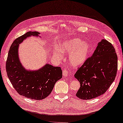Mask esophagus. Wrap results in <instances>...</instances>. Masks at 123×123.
Returning <instances> with one entry per match:
<instances>
[{
    "instance_id": "34e87169",
    "label": "esophagus",
    "mask_w": 123,
    "mask_h": 123,
    "mask_svg": "<svg viewBox=\"0 0 123 123\" xmlns=\"http://www.w3.org/2000/svg\"><path fill=\"white\" fill-rule=\"evenodd\" d=\"M69 74H70L69 72L66 69H65L63 71H62V75H63V76L65 77H66L68 76L69 75Z\"/></svg>"
}]
</instances>
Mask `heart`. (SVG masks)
Wrapping results in <instances>:
<instances>
[{"instance_id":"1","label":"heart","mask_w":123,"mask_h":123,"mask_svg":"<svg viewBox=\"0 0 123 123\" xmlns=\"http://www.w3.org/2000/svg\"><path fill=\"white\" fill-rule=\"evenodd\" d=\"M91 47L88 43L78 38H73L59 43L58 49H55L54 54L58 58H61L62 54H68V60L70 65L79 67L86 62L90 53Z\"/></svg>"}]
</instances>
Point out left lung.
<instances>
[{"instance_id":"obj_1","label":"left lung","mask_w":123,"mask_h":123,"mask_svg":"<svg viewBox=\"0 0 123 123\" xmlns=\"http://www.w3.org/2000/svg\"><path fill=\"white\" fill-rule=\"evenodd\" d=\"M117 70L115 49L109 42L102 39L92 56L74 74L80 84L76 96L82 100H91L102 95L114 81Z\"/></svg>"}]
</instances>
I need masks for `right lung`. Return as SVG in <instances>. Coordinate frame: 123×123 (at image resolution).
I'll list each match as a JSON object with an SVG mask.
<instances>
[{
    "mask_svg": "<svg viewBox=\"0 0 123 123\" xmlns=\"http://www.w3.org/2000/svg\"><path fill=\"white\" fill-rule=\"evenodd\" d=\"M38 32L29 31L16 39L12 44L6 62L7 76L13 88L21 95L37 100L49 96L55 83L62 78L61 67L46 64L37 70L26 69L20 62L19 44L32 36L40 37Z\"/></svg>",
    "mask_w": 123,
    "mask_h": 123,
    "instance_id": "right-lung-1",
    "label": "right lung"
}]
</instances>
